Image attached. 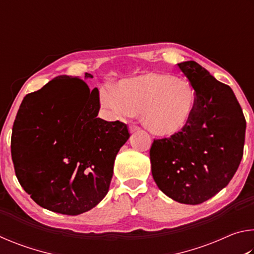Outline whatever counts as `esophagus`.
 Masks as SVG:
<instances>
[{"instance_id":"1","label":"esophagus","mask_w":254,"mask_h":254,"mask_svg":"<svg viewBox=\"0 0 254 254\" xmlns=\"http://www.w3.org/2000/svg\"><path fill=\"white\" fill-rule=\"evenodd\" d=\"M139 130H140V127L136 126H130V127H128V131H130V133H134Z\"/></svg>"}]
</instances>
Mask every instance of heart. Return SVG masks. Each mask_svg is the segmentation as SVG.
I'll list each match as a JSON object with an SVG mask.
<instances>
[{"label":"heart","instance_id":"heart-1","mask_svg":"<svg viewBox=\"0 0 254 254\" xmlns=\"http://www.w3.org/2000/svg\"><path fill=\"white\" fill-rule=\"evenodd\" d=\"M101 104L115 119L132 117L139 112L149 132L171 136L182 132L194 114L197 95L188 80L160 72H147L123 79L117 88L105 87Z\"/></svg>","mask_w":254,"mask_h":254}]
</instances>
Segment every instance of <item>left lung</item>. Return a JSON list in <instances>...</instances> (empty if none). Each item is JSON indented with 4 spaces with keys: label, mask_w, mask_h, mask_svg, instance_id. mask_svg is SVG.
Returning <instances> with one entry per match:
<instances>
[{
    "label": "left lung",
    "mask_w": 254,
    "mask_h": 254,
    "mask_svg": "<svg viewBox=\"0 0 254 254\" xmlns=\"http://www.w3.org/2000/svg\"><path fill=\"white\" fill-rule=\"evenodd\" d=\"M195 88L197 103L182 132L154 140L152 177L178 203H204L229 185L242 160L247 122L230 86L196 62L178 64Z\"/></svg>",
    "instance_id": "left-lung-1"
}]
</instances>
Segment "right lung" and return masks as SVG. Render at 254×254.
Returning <instances> with one entry per match:
<instances>
[{"label":"right lung","instance_id":"add662e5","mask_svg":"<svg viewBox=\"0 0 254 254\" xmlns=\"http://www.w3.org/2000/svg\"><path fill=\"white\" fill-rule=\"evenodd\" d=\"M98 111V89L89 91L78 77L58 76L23 98L12 128V161L20 185L41 207L79 215L106 196L115 157L130 134L127 124L104 121Z\"/></svg>","mask_w":254,"mask_h":254}]
</instances>
